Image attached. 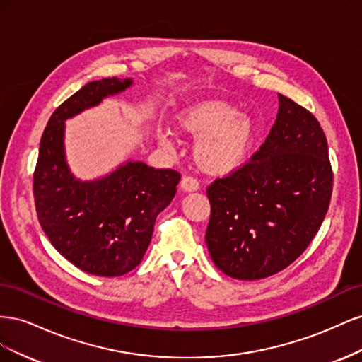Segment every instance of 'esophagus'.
<instances>
[{
	"instance_id": "34e87169",
	"label": "esophagus",
	"mask_w": 362,
	"mask_h": 362,
	"mask_svg": "<svg viewBox=\"0 0 362 362\" xmlns=\"http://www.w3.org/2000/svg\"><path fill=\"white\" fill-rule=\"evenodd\" d=\"M180 185H181L182 192H196L199 189V182L192 177H182Z\"/></svg>"
}]
</instances>
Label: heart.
Segmentation results:
<instances>
[{
	"instance_id": "b5f03b06",
	"label": "heart",
	"mask_w": 362,
	"mask_h": 362,
	"mask_svg": "<svg viewBox=\"0 0 362 362\" xmlns=\"http://www.w3.org/2000/svg\"><path fill=\"white\" fill-rule=\"evenodd\" d=\"M175 127L181 134L196 139L194 161L210 175H228L242 168L258 133L254 117L225 101H202L184 108ZM158 141L172 146L168 131H160Z\"/></svg>"
}]
</instances>
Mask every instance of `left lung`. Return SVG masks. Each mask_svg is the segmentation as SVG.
Masks as SVG:
<instances>
[{
    "mask_svg": "<svg viewBox=\"0 0 362 362\" xmlns=\"http://www.w3.org/2000/svg\"><path fill=\"white\" fill-rule=\"evenodd\" d=\"M279 110L250 161L206 189L205 242L217 269L234 279L275 275L315 237L332 194L323 129L306 108L278 93Z\"/></svg>",
    "mask_w": 362,
    "mask_h": 362,
    "instance_id": "1",
    "label": "left lung"
}]
</instances>
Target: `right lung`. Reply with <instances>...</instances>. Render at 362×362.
<instances>
[{
  "label": "right lung",
  "mask_w": 362,
  "mask_h": 362,
  "mask_svg": "<svg viewBox=\"0 0 362 362\" xmlns=\"http://www.w3.org/2000/svg\"><path fill=\"white\" fill-rule=\"evenodd\" d=\"M133 84L104 78L87 83L48 120L33 177L39 223L51 245L75 267L96 276H120L140 264L157 216L177 193L181 175L127 161L93 181L74 177L64 154V120L96 107Z\"/></svg>",
  "instance_id": "1"
}]
</instances>
